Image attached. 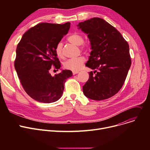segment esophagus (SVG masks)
<instances>
[{
	"label": "esophagus",
	"mask_w": 150,
	"mask_h": 150,
	"mask_svg": "<svg viewBox=\"0 0 150 150\" xmlns=\"http://www.w3.org/2000/svg\"><path fill=\"white\" fill-rule=\"evenodd\" d=\"M78 73H79V72H78V71H73V72H72V74H73V75H75V74H77Z\"/></svg>",
	"instance_id": "1"
}]
</instances>
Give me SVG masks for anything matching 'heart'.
<instances>
[{
  "label": "heart",
  "instance_id": "b5f03b06",
  "mask_svg": "<svg viewBox=\"0 0 150 150\" xmlns=\"http://www.w3.org/2000/svg\"><path fill=\"white\" fill-rule=\"evenodd\" d=\"M67 40L74 45L78 46L81 45V48L84 51L89 50V46L88 45L83 44L84 41V38L81 35L79 34L74 33L70 35L67 38ZM55 52H56L58 57H63L62 42H59L57 44L56 47H55ZM85 61L86 59L83 57H80L74 59H69L64 63V67L66 69L72 71H78L83 66L84 63L85 62Z\"/></svg>",
  "mask_w": 150,
  "mask_h": 150
}]
</instances>
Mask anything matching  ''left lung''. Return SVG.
Here are the masks:
<instances>
[{"mask_svg": "<svg viewBox=\"0 0 150 150\" xmlns=\"http://www.w3.org/2000/svg\"><path fill=\"white\" fill-rule=\"evenodd\" d=\"M77 26L91 42L92 51L86 66L95 69L89 72L83 93L94 100L111 98L122 88L131 67L129 45L119 31L101 18H93Z\"/></svg>", "mask_w": 150, "mask_h": 150, "instance_id": "obj_1", "label": "left lung"}]
</instances>
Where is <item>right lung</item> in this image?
Segmentation results:
<instances>
[{
	"label": "right lung",
	"instance_id": "right-lung-1",
	"mask_svg": "<svg viewBox=\"0 0 150 150\" xmlns=\"http://www.w3.org/2000/svg\"><path fill=\"white\" fill-rule=\"evenodd\" d=\"M70 24L39 23L23 34L18 44L15 69L23 89L38 101L50 103L58 100L65 82L72 76L69 70L54 76L50 73L52 68L60 69L55 47L68 33Z\"/></svg>",
	"mask_w": 150,
	"mask_h": 150
}]
</instances>
